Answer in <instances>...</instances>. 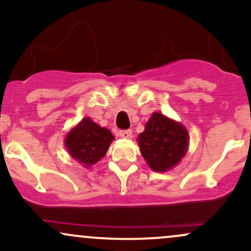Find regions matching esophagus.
I'll use <instances>...</instances> for the list:
<instances>
[{
	"label": "esophagus",
	"instance_id": "obj_1",
	"mask_svg": "<svg viewBox=\"0 0 251 251\" xmlns=\"http://www.w3.org/2000/svg\"><path fill=\"white\" fill-rule=\"evenodd\" d=\"M119 135L123 139H129L132 137V131L131 129H124V131L119 132Z\"/></svg>",
	"mask_w": 251,
	"mask_h": 251
}]
</instances>
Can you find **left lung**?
Returning a JSON list of instances; mask_svg holds the SVG:
<instances>
[{
    "mask_svg": "<svg viewBox=\"0 0 251 251\" xmlns=\"http://www.w3.org/2000/svg\"><path fill=\"white\" fill-rule=\"evenodd\" d=\"M189 132L181 123L153 112L137 138L143 158L155 172H166L181 162L189 149Z\"/></svg>",
    "mask_w": 251,
    "mask_h": 251,
    "instance_id": "8db88e82",
    "label": "left lung"
}]
</instances>
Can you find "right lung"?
I'll list each match as a JSON object with an SVG mask.
<instances>
[{
	"mask_svg": "<svg viewBox=\"0 0 251 251\" xmlns=\"http://www.w3.org/2000/svg\"><path fill=\"white\" fill-rule=\"evenodd\" d=\"M114 135L108 128L101 127L89 117H85L68 132L65 146L71 157L89 169L105 157Z\"/></svg>",
	"mask_w": 251,
	"mask_h": 251,
	"instance_id": "1",
	"label": "right lung"
}]
</instances>
